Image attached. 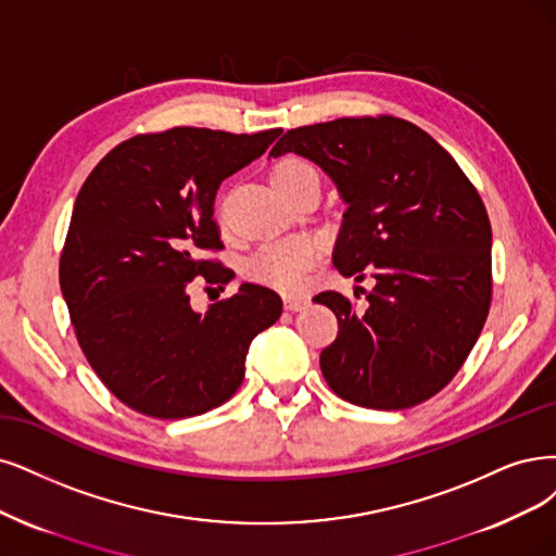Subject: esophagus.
Listing matches in <instances>:
<instances>
[{
    "label": "esophagus",
    "instance_id": "obj_1",
    "mask_svg": "<svg viewBox=\"0 0 556 556\" xmlns=\"http://www.w3.org/2000/svg\"><path fill=\"white\" fill-rule=\"evenodd\" d=\"M306 306V298H298V295H286L283 298V309L286 312H300Z\"/></svg>",
    "mask_w": 556,
    "mask_h": 556
}]
</instances>
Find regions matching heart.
I'll use <instances>...</instances> for the list:
<instances>
[{
    "label": "heart",
    "instance_id": "b5f03b06",
    "mask_svg": "<svg viewBox=\"0 0 556 556\" xmlns=\"http://www.w3.org/2000/svg\"><path fill=\"white\" fill-rule=\"evenodd\" d=\"M270 178L277 192L283 197L302 188L304 182L318 180V174L309 160H304L300 155H286L275 164ZM318 244L309 238L281 240L265 244L263 250H258L250 258L247 273H250V277L256 279L258 283L270 286V289L293 293L302 289L306 281V273L312 270V265L318 261Z\"/></svg>",
    "mask_w": 556,
    "mask_h": 556
}]
</instances>
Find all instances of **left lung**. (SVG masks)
Listing matches in <instances>:
<instances>
[{
  "label": "left lung",
  "instance_id": "obj_1",
  "mask_svg": "<svg viewBox=\"0 0 556 556\" xmlns=\"http://www.w3.org/2000/svg\"><path fill=\"white\" fill-rule=\"evenodd\" d=\"M316 162L348 203L332 261L376 279L366 309L337 291L339 334L320 371L343 401L405 409L435 396L475 348L490 312L492 231L485 205L440 143L396 116L337 118L286 132L273 157Z\"/></svg>",
  "mask_w": 556,
  "mask_h": 556
}]
</instances>
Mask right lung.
Returning a JSON list of instances; mask_svg holds the SVG:
<instances>
[{
  "instance_id": "obj_1",
  "label": "right lung",
  "mask_w": 556,
  "mask_h": 556,
  "mask_svg": "<svg viewBox=\"0 0 556 556\" xmlns=\"http://www.w3.org/2000/svg\"><path fill=\"white\" fill-rule=\"evenodd\" d=\"M281 135L172 128L137 135L81 185L59 261V283L87 362L137 413L185 419L229 401L252 339L281 316L256 283L197 314L188 286L226 283L213 203L219 182ZM222 289V286H219Z\"/></svg>"
}]
</instances>
